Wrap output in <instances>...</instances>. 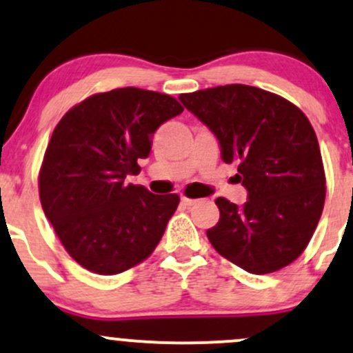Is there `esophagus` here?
Segmentation results:
<instances>
[{
    "label": "esophagus",
    "mask_w": 353,
    "mask_h": 353,
    "mask_svg": "<svg viewBox=\"0 0 353 353\" xmlns=\"http://www.w3.org/2000/svg\"><path fill=\"white\" fill-rule=\"evenodd\" d=\"M198 200H193V198H187V196H181V203L185 205V207H192V205H195Z\"/></svg>",
    "instance_id": "obj_1"
}]
</instances>
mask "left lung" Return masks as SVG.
I'll return each instance as SVG.
<instances>
[{
	"instance_id": "1",
	"label": "left lung",
	"mask_w": 353,
	"mask_h": 353,
	"mask_svg": "<svg viewBox=\"0 0 353 353\" xmlns=\"http://www.w3.org/2000/svg\"><path fill=\"white\" fill-rule=\"evenodd\" d=\"M220 143L221 160L239 165L247 190L241 207L216 198L220 220L207 230L221 256L255 275L292 263L314 235L325 201L316 134L305 114L255 86L227 85L180 94Z\"/></svg>"
}]
</instances>
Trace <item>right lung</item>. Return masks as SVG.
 Returning <instances> with one entry per match:
<instances>
[{
    "mask_svg": "<svg viewBox=\"0 0 353 353\" xmlns=\"http://www.w3.org/2000/svg\"><path fill=\"white\" fill-rule=\"evenodd\" d=\"M181 112L168 94L128 86L93 94L59 120L39 170V198L86 270L117 275L157 248L180 198L125 180L140 173L153 133Z\"/></svg>",
    "mask_w": 353,
    "mask_h": 353,
    "instance_id": "add662e5",
    "label": "right lung"
}]
</instances>
